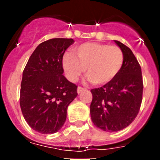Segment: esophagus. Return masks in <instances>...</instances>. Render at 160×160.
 <instances>
[{"instance_id":"1","label":"esophagus","mask_w":160,"mask_h":160,"mask_svg":"<svg viewBox=\"0 0 160 160\" xmlns=\"http://www.w3.org/2000/svg\"><path fill=\"white\" fill-rule=\"evenodd\" d=\"M85 90H87V88H82V87H78V94H80L82 91H83Z\"/></svg>"}]
</instances>
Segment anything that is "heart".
<instances>
[{"mask_svg": "<svg viewBox=\"0 0 160 160\" xmlns=\"http://www.w3.org/2000/svg\"><path fill=\"white\" fill-rule=\"evenodd\" d=\"M66 53L62 58L63 69L67 78L75 82L87 69L88 79L94 85L111 81L122 69L123 52L118 46L97 42H87Z\"/></svg>", "mask_w": 160, "mask_h": 160, "instance_id": "1", "label": "heart"}]
</instances>
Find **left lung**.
I'll return each mask as SVG.
<instances>
[{"label":"left lung","instance_id":"left-lung-1","mask_svg":"<svg viewBox=\"0 0 160 160\" xmlns=\"http://www.w3.org/2000/svg\"><path fill=\"white\" fill-rule=\"evenodd\" d=\"M124 54V62L114 78L100 88L92 89L90 116L97 128L114 132L124 129L135 120L142 99L140 65L130 48L114 41Z\"/></svg>","mask_w":160,"mask_h":160}]
</instances>
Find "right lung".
Wrapping results in <instances>:
<instances>
[{"label": "right lung", "mask_w": 160, "mask_h": 160, "mask_svg": "<svg viewBox=\"0 0 160 160\" xmlns=\"http://www.w3.org/2000/svg\"><path fill=\"white\" fill-rule=\"evenodd\" d=\"M72 38L43 42L31 54L22 74L20 106L25 121L42 134L62 128L68 106L78 95L75 84L63 75L62 58Z\"/></svg>", "instance_id": "right-lung-1"}]
</instances>
